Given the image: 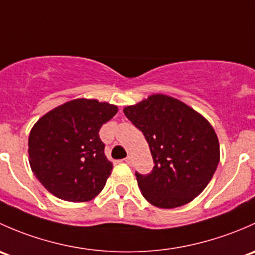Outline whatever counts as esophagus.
I'll return each instance as SVG.
<instances>
[{"instance_id": "obj_1", "label": "esophagus", "mask_w": 255, "mask_h": 255, "mask_svg": "<svg viewBox=\"0 0 255 255\" xmlns=\"http://www.w3.org/2000/svg\"><path fill=\"white\" fill-rule=\"evenodd\" d=\"M124 161H125V162H127V163H128V164H130V163H131V157H130V156H128V157H127V158H125V159H124Z\"/></svg>"}]
</instances>
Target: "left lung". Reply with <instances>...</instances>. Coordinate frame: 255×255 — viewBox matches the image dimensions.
I'll return each instance as SVG.
<instances>
[{"label": "left lung", "mask_w": 255, "mask_h": 255, "mask_svg": "<svg viewBox=\"0 0 255 255\" xmlns=\"http://www.w3.org/2000/svg\"><path fill=\"white\" fill-rule=\"evenodd\" d=\"M124 114L143 133L153 158L148 174L135 172L146 200L173 209L196 198L220 162L219 140L210 123L183 102L163 94L127 107Z\"/></svg>", "instance_id": "8db88e82"}]
</instances>
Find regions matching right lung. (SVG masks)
<instances>
[{"label":"right lung","instance_id":"right-lung-1","mask_svg":"<svg viewBox=\"0 0 255 255\" xmlns=\"http://www.w3.org/2000/svg\"><path fill=\"white\" fill-rule=\"evenodd\" d=\"M117 112L115 106L96 99H75L34 125L28 141L30 168L52 195L83 203L103 190L113 164L99 130Z\"/></svg>","mask_w":255,"mask_h":255}]
</instances>
